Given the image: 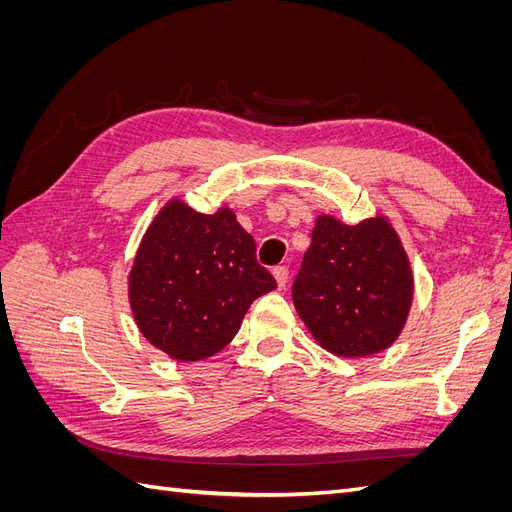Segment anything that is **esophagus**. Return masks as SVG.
I'll return each instance as SVG.
<instances>
[{"mask_svg": "<svg viewBox=\"0 0 512 512\" xmlns=\"http://www.w3.org/2000/svg\"><path fill=\"white\" fill-rule=\"evenodd\" d=\"M273 277H275V282H277V288H284L286 286V282H288V269L286 267H275L273 269Z\"/></svg>", "mask_w": 512, "mask_h": 512, "instance_id": "obj_1", "label": "esophagus"}]
</instances>
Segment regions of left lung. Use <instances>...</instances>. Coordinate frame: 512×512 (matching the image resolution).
<instances>
[{
    "instance_id": "left-lung-1",
    "label": "left lung",
    "mask_w": 512,
    "mask_h": 512,
    "mask_svg": "<svg viewBox=\"0 0 512 512\" xmlns=\"http://www.w3.org/2000/svg\"><path fill=\"white\" fill-rule=\"evenodd\" d=\"M292 301L318 346L335 356L361 359L393 346L414 301L412 265L393 222L384 213L359 224L320 213Z\"/></svg>"
}]
</instances>
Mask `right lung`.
I'll return each mask as SVG.
<instances>
[{"label": "right lung", "mask_w": 512, "mask_h": 512, "mask_svg": "<svg viewBox=\"0 0 512 512\" xmlns=\"http://www.w3.org/2000/svg\"><path fill=\"white\" fill-rule=\"evenodd\" d=\"M275 288L230 207L198 213L170 198L147 226L128 273L138 331L179 363L218 354L260 294Z\"/></svg>", "instance_id": "right-lung-1"}]
</instances>
